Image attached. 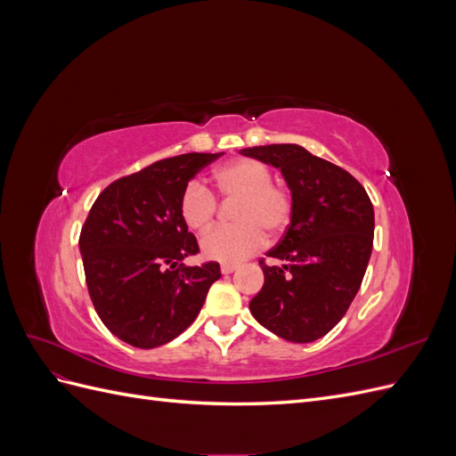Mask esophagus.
<instances>
[{
    "label": "esophagus",
    "mask_w": 456,
    "mask_h": 456,
    "mask_svg": "<svg viewBox=\"0 0 456 456\" xmlns=\"http://www.w3.org/2000/svg\"><path fill=\"white\" fill-rule=\"evenodd\" d=\"M236 270H238V265H223V266H220V272H223L224 275L236 272Z\"/></svg>",
    "instance_id": "34e87169"
}]
</instances>
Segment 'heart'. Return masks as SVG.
Segmentation results:
<instances>
[{
    "mask_svg": "<svg viewBox=\"0 0 456 456\" xmlns=\"http://www.w3.org/2000/svg\"><path fill=\"white\" fill-rule=\"evenodd\" d=\"M215 188L224 200H238L233 207L236 226L216 228L201 240V253L233 265L256 253L270 238L281 233L291 220V196L281 186L272 184V171L265 163L240 158L215 171ZM178 211L184 224L198 233L213 226L216 200L201 183L191 181L181 196Z\"/></svg>",
    "mask_w": 456,
    "mask_h": 456,
    "instance_id": "1",
    "label": "heart"
}]
</instances>
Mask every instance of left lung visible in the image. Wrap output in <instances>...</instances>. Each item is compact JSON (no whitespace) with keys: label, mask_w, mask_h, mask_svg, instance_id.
Returning a JSON list of instances; mask_svg holds the SVG:
<instances>
[{"label":"left lung","mask_w":456,"mask_h":456,"mask_svg":"<svg viewBox=\"0 0 456 456\" xmlns=\"http://www.w3.org/2000/svg\"><path fill=\"white\" fill-rule=\"evenodd\" d=\"M240 154L280 169L291 190V224L260 260L265 285L249 302L255 320L285 340L325 337L363 281L375 236L365 188L338 165L298 144L243 148Z\"/></svg>","instance_id":"8db88e82"}]
</instances>
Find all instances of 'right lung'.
I'll use <instances>...</instances> for the list:
<instances>
[{
	"instance_id": "1",
	"label": "right lung",
	"mask_w": 456,
	"mask_h": 456,
	"mask_svg": "<svg viewBox=\"0 0 456 456\" xmlns=\"http://www.w3.org/2000/svg\"><path fill=\"white\" fill-rule=\"evenodd\" d=\"M220 154H183L118 178L96 198L79 236L93 306L110 333L158 348L196 320L218 262L186 266L200 251L181 218L183 190Z\"/></svg>"
}]
</instances>
